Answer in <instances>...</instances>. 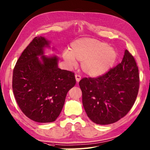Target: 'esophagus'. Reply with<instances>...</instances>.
Returning <instances> with one entry per match:
<instances>
[{"instance_id": "esophagus-1", "label": "esophagus", "mask_w": 150, "mask_h": 150, "mask_svg": "<svg viewBox=\"0 0 150 150\" xmlns=\"http://www.w3.org/2000/svg\"><path fill=\"white\" fill-rule=\"evenodd\" d=\"M75 78H76V81H77V82H79V81L81 80V76H79L78 74H76L75 75Z\"/></svg>"}]
</instances>
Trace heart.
Instances as JSON below:
<instances>
[{"label": "heart", "instance_id": "1", "mask_svg": "<svg viewBox=\"0 0 150 150\" xmlns=\"http://www.w3.org/2000/svg\"><path fill=\"white\" fill-rule=\"evenodd\" d=\"M63 58L67 65H77V59L81 61V69L91 76H99L107 72L117 60V52L105 42L84 38L71 44V51L66 49Z\"/></svg>", "mask_w": 150, "mask_h": 150}]
</instances>
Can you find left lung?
Segmentation results:
<instances>
[{"label": "left lung", "mask_w": 150, "mask_h": 150, "mask_svg": "<svg viewBox=\"0 0 150 150\" xmlns=\"http://www.w3.org/2000/svg\"><path fill=\"white\" fill-rule=\"evenodd\" d=\"M82 102L89 119L98 125H109L124 117L134 105L139 88V69L125 50L121 63L98 78L79 82Z\"/></svg>", "instance_id": "left-lung-1"}]
</instances>
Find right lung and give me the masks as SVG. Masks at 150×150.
<instances>
[{
  "label": "right lung",
  "mask_w": 150,
  "mask_h": 150,
  "mask_svg": "<svg viewBox=\"0 0 150 150\" xmlns=\"http://www.w3.org/2000/svg\"><path fill=\"white\" fill-rule=\"evenodd\" d=\"M49 44L43 36L35 37L22 52L13 73L12 87L18 106L38 122L57 119L67 94L76 84L74 72L58 68L57 56L44 55Z\"/></svg>",
  "instance_id": "right-lung-1"
}]
</instances>
